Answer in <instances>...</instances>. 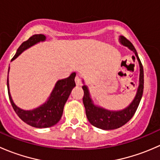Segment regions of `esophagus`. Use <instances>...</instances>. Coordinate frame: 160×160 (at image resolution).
<instances>
[{"mask_svg":"<svg viewBox=\"0 0 160 160\" xmlns=\"http://www.w3.org/2000/svg\"><path fill=\"white\" fill-rule=\"evenodd\" d=\"M75 82H76V85H77V87H80V85H81V80H80V78L78 77V76L76 77Z\"/></svg>","mask_w":160,"mask_h":160,"instance_id":"34e87169","label":"esophagus"}]
</instances>
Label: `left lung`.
Wrapping results in <instances>:
<instances>
[{"instance_id":"1","label":"left lung","mask_w":160,"mask_h":160,"mask_svg":"<svg viewBox=\"0 0 160 160\" xmlns=\"http://www.w3.org/2000/svg\"><path fill=\"white\" fill-rule=\"evenodd\" d=\"M119 42L124 46L128 47L131 51L135 53L139 64V84L137 89L136 94L129 105L120 111L107 110L104 108L96 105L92 100L88 86L84 84V81L83 80V86L82 87V88L84 93L83 103L86 111L87 118L92 125L103 130L116 129L125 125L135 114L142 97L143 88H144V72L138 53L133 45L122 35L119 36Z\"/></svg>"}]
</instances>
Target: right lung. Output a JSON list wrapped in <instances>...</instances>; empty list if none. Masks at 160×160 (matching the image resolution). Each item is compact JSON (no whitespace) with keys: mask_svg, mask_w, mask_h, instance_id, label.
I'll return each instance as SVG.
<instances>
[{"mask_svg":"<svg viewBox=\"0 0 160 160\" xmlns=\"http://www.w3.org/2000/svg\"><path fill=\"white\" fill-rule=\"evenodd\" d=\"M46 35L42 34H35L31 36L27 41L24 42L19 46L11 61L14 60L25 50L28 49V48L32 47L40 42L46 41ZM10 67L8 69V73ZM8 73L7 85L9 99L16 114L24 122L31 126L38 128H49L59 122L62 115L64 105L68 100L72 88L76 86L74 81L76 77L75 72L71 73L70 77L67 78L59 80L56 82L49 98L44 104L36 108L27 111L18 108L13 101L10 93V88H9Z\"/></svg>","mask_w":160,"mask_h":160,"instance_id":"obj_1","label":"right lung"}]
</instances>
